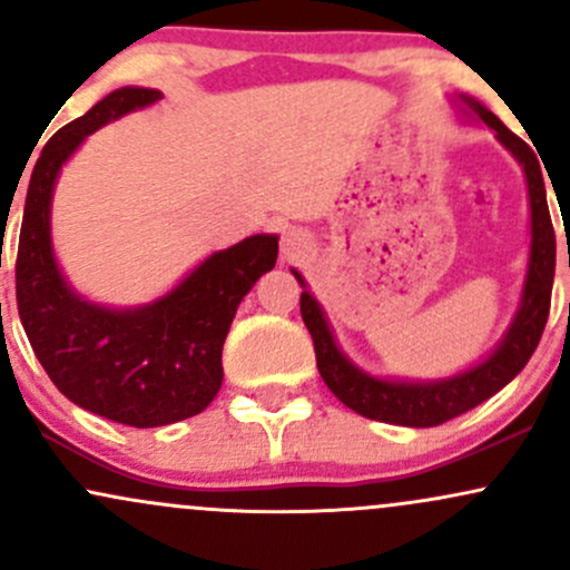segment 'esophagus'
<instances>
[{"label": "esophagus", "mask_w": 570, "mask_h": 570, "mask_svg": "<svg viewBox=\"0 0 570 570\" xmlns=\"http://www.w3.org/2000/svg\"><path fill=\"white\" fill-rule=\"evenodd\" d=\"M305 252H307V235L299 230V227H286L284 238H281V254H284L286 259H294Z\"/></svg>", "instance_id": "esophagus-1"}]
</instances>
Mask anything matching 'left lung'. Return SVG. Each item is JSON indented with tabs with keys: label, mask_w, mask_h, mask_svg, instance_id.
Wrapping results in <instances>:
<instances>
[{
	"label": "left lung",
	"mask_w": 570,
	"mask_h": 570,
	"mask_svg": "<svg viewBox=\"0 0 570 570\" xmlns=\"http://www.w3.org/2000/svg\"><path fill=\"white\" fill-rule=\"evenodd\" d=\"M458 101H461V107H466L469 115H476L490 130H495V139L520 163L528 181V200H531V252H528L525 281H522L520 305H517L512 324L503 332L499 345L480 364L458 372V375L440 377V381H399V377L370 375L367 370L353 364L340 351L335 332L324 316V307L307 292L305 278L292 267L294 278L303 286L299 313H303V322L313 337L316 364L326 389L358 415L394 423V426H440V423L463 415V412L493 396L495 391H501L533 356L541 332L547 326L549 299H552L554 230L552 219H549L547 187L539 158L520 136H514L480 101L469 96H458Z\"/></svg>",
	"instance_id": "obj_1"
}]
</instances>
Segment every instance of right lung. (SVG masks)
Here are the masks:
<instances>
[{"instance_id": "1", "label": "right lung", "mask_w": 570, "mask_h": 570, "mask_svg": "<svg viewBox=\"0 0 570 570\" xmlns=\"http://www.w3.org/2000/svg\"><path fill=\"white\" fill-rule=\"evenodd\" d=\"M160 98L155 88H117L45 144L26 193L16 263L21 324L56 389L82 410L136 429L168 426L212 404L235 311L278 257V235H248L136 307L98 305L71 289L50 235L58 174L94 130Z\"/></svg>"}]
</instances>
